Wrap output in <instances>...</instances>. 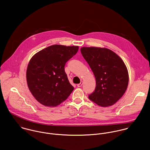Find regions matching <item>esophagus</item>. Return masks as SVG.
<instances>
[{
  "label": "esophagus",
  "instance_id": "obj_1",
  "mask_svg": "<svg viewBox=\"0 0 150 150\" xmlns=\"http://www.w3.org/2000/svg\"><path fill=\"white\" fill-rule=\"evenodd\" d=\"M82 84H83V82H81V83H79V84H78L77 85V86L78 87V88H80V87H81L82 86Z\"/></svg>",
  "mask_w": 150,
  "mask_h": 150
}]
</instances>
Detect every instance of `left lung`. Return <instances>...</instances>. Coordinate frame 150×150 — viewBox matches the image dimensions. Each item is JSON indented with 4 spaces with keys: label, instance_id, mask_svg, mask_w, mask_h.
<instances>
[{
    "label": "left lung",
    "instance_id": "obj_1",
    "mask_svg": "<svg viewBox=\"0 0 150 150\" xmlns=\"http://www.w3.org/2000/svg\"><path fill=\"white\" fill-rule=\"evenodd\" d=\"M81 52L96 78V88L89 98L102 107L114 104L128 85L129 75L124 62L106 48L83 47Z\"/></svg>",
    "mask_w": 150,
    "mask_h": 150
}]
</instances>
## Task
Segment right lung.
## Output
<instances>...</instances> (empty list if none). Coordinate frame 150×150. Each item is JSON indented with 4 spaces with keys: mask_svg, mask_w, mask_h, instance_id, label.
<instances>
[{
    "mask_svg": "<svg viewBox=\"0 0 150 150\" xmlns=\"http://www.w3.org/2000/svg\"><path fill=\"white\" fill-rule=\"evenodd\" d=\"M78 49V46L55 45L40 50L31 58L27 70V84L32 94L40 104L56 107L74 90L64 67Z\"/></svg>",
    "mask_w": 150,
    "mask_h": 150,
    "instance_id": "right-lung-1",
    "label": "right lung"
}]
</instances>
